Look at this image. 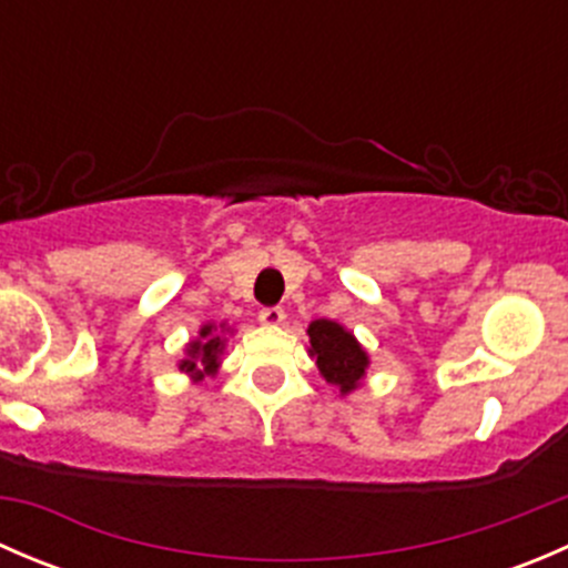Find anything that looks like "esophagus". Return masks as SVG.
<instances>
[{"label":"esophagus","instance_id":"obj_1","mask_svg":"<svg viewBox=\"0 0 568 568\" xmlns=\"http://www.w3.org/2000/svg\"><path fill=\"white\" fill-rule=\"evenodd\" d=\"M257 321L266 326H280L285 321V311L283 307H263V311L257 313Z\"/></svg>","mask_w":568,"mask_h":568}]
</instances>
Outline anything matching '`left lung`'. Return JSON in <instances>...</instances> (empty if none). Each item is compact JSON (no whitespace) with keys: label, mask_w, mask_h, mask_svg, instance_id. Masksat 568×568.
<instances>
[{"label":"left lung","mask_w":568,"mask_h":568,"mask_svg":"<svg viewBox=\"0 0 568 568\" xmlns=\"http://www.w3.org/2000/svg\"><path fill=\"white\" fill-rule=\"evenodd\" d=\"M307 337H311L307 354L326 385L335 387L341 395H352L363 387L371 357L352 329H346L341 321L316 318L307 326Z\"/></svg>","instance_id":"left-lung-1"}]
</instances>
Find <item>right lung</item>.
Here are the masks:
<instances>
[{"mask_svg":"<svg viewBox=\"0 0 568 568\" xmlns=\"http://www.w3.org/2000/svg\"><path fill=\"white\" fill-rule=\"evenodd\" d=\"M231 335L233 326L227 321H222V324L205 321L197 329V337L183 346V359H178V371L186 374L192 382L216 376L222 368V354H225Z\"/></svg>","mask_w":568,"mask_h":568,"instance_id":"obj_1","label":"right lung"}]
</instances>
